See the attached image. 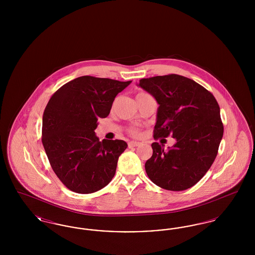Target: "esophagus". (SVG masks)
Returning <instances> with one entry per match:
<instances>
[{
  "mask_svg": "<svg viewBox=\"0 0 255 255\" xmlns=\"http://www.w3.org/2000/svg\"><path fill=\"white\" fill-rule=\"evenodd\" d=\"M128 145H129V147H135V146L140 145V142H138V141H130L128 143Z\"/></svg>",
  "mask_w": 255,
  "mask_h": 255,
  "instance_id": "34e87169",
  "label": "esophagus"
}]
</instances>
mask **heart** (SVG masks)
Returning a JSON list of instances; mask_svg holds the SVG:
<instances>
[{
    "label": "heart",
    "instance_id": "obj_1",
    "mask_svg": "<svg viewBox=\"0 0 255 255\" xmlns=\"http://www.w3.org/2000/svg\"><path fill=\"white\" fill-rule=\"evenodd\" d=\"M151 97L150 95H148V94H146L144 92H140V93H138L137 95H136V98H139V97ZM136 132L135 131H133V133H135Z\"/></svg>",
    "mask_w": 255,
    "mask_h": 255
}]
</instances>
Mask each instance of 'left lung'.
<instances>
[{
	"label": "left lung",
	"instance_id": "8db88e82",
	"mask_svg": "<svg viewBox=\"0 0 255 255\" xmlns=\"http://www.w3.org/2000/svg\"><path fill=\"white\" fill-rule=\"evenodd\" d=\"M136 85L158 104L154 137L176 139L168 149L152 143L153 155L145 162L149 179L171 191L192 187L218 153L224 133L218 102L203 86L178 74L143 78Z\"/></svg>",
	"mask_w": 255,
	"mask_h": 255
}]
</instances>
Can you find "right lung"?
Wrapping results in <instances>:
<instances>
[{"mask_svg": "<svg viewBox=\"0 0 255 255\" xmlns=\"http://www.w3.org/2000/svg\"><path fill=\"white\" fill-rule=\"evenodd\" d=\"M130 83L85 75L50 97L43 115L42 142L54 173L73 192H96L114 178L128 145L120 139L99 141L95 130L98 119L109 116L115 97Z\"/></svg>", "mask_w": 255, "mask_h": 255, "instance_id": "add662e5", "label": "right lung"}]
</instances>
